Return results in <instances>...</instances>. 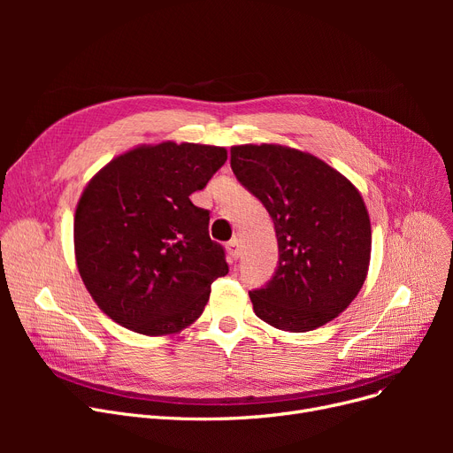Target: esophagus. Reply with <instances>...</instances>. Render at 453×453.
Listing matches in <instances>:
<instances>
[{
    "mask_svg": "<svg viewBox=\"0 0 453 453\" xmlns=\"http://www.w3.org/2000/svg\"><path fill=\"white\" fill-rule=\"evenodd\" d=\"M226 248H227V253H229V257H231L233 260H236V258L241 257L242 246H241V241H239V239H231Z\"/></svg>",
    "mask_w": 453,
    "mask_h": 453,
    "instance_id": "esophagus-1",
    "label": "esophagus"
}]
</instances>
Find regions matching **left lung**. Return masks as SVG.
Listing matches in <instances>:
<instances>
[{"mask_svg":"<svg viewBox=\"0 0 453 453\" xmlns=\"http://www.w3.org/2000/svg\"><path fill=\"white\" fill-rule=\"evenodd\" d=\"M231 171L266 207L279 260L250 292L268 325L314 330L358 296L369 268L371 222L356 187L325 161L280 145L231 149Z\"/></svg>","mask_w":453,"mask_h":453,"instance_id":"1","label":"left lung"}]
</instances>
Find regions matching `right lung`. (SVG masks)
Here are the masks:
<instances>
[{
    "instance_id": "1",
    "label": "right lung",
    "mask_w": 453,
    "mask_h": 453,
    "mask_svg": "<svg viewBox=\"0 0 453 453\" xmlns=\"http://www.w3.org/2000/svg\"><path fill=\"white\" fill-rule=\"evenodd\" d=\"M226 159L222 147L169 141L115 157L88 183L75 212L77 266L115 323L161 336L200 318L229 266L209 236V211L188 196Z\"/></svg>"
}]
</instances>
